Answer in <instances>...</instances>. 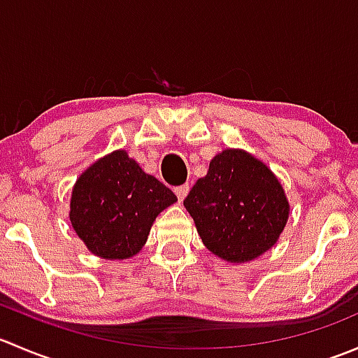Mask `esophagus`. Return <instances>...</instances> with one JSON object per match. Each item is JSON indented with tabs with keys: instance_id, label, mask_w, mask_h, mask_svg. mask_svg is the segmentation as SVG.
<instances>
[{
	"instance_id": "34e87169",
	"label": "esophagus",
	"mask_w": 358,
	"mask_h": 358,
	"mask_svg": "<svg viewBox=\"0 0 358 358\" xmlns=\"http://www.w3.org/2000/svg\"><path fill=\"white\" fill-rule=\"evenodd\" d=\"M175 194H176V197H178V201H183L187 197V194H189V185L176 187Z\"/></svg>"
}]
</instances>
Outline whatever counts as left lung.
<instances>
[{
    "label": "left lung",
    "mask_w": 358,
    "mask_h": 358,
    "mask_svg": "<svg viewBox=\"0 0 358 358\" xmlns=\"http://www.w3.org/2000/svg\"><path fill=\"white\" fill-rule=\"evenodd\" d=\"M183 206L204 246L229 263H248L268 251L289 216V202L272 169L241 149L216 154Z\"/></svg>",
    "instance_id": "1"
}]
</instances>
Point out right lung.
I'll return each mask as SVG.
<instances>
[{"mask_svg":"<svg viewBox=\"0 0 358 358\" xmlns=\"http://www.w3.org/2000/svg\"><path fill=\"white\" fill-rule=\"evenodd\" d=\"M176 196L140 168L126 150L93 162L72 189V229L93 255L128 259L147 243L150 227Z\"/></svg>","mask_w":358,"mask_h":358,"instance_id":"add662e5","label":"right lung"}]
</instances>
